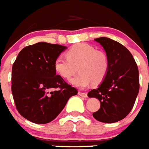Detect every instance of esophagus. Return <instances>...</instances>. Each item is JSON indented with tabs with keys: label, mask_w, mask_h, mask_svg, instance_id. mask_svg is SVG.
<instances>
[{
	"label": "esophagus",
	"mask_w": 149,
	"mask_h": 149,
	"mask_svg": "<svg viewBox=\"0 0 149 149\" xmlns=\"http://www.w3.org/2000/svg\"><path fill=\"white\" fill-rule=\"evenodd\" d=\"M78 95L84 97H86L87 96H88V94L85 93V92H81V91H79V92H78Z\"/></svg>",
	"instance_id": "esophagus-1"
}]
</instances>
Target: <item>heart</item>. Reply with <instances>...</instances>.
Wrapping results in <instances>:
<instances>
[{
  "label": "heart",
  "mask_w": 149,
  "mask_h": 149,
  "mask_svg": "<svg viewBox=\"0 0 149 149\" xmlns=\"http://www.w3.org/2000/svg\"><path fill=\"white\" fill-rule=\"evenodd\" d=\"M71 80L74 86L84 88L91 84H100L104 80L109 68V60L103 52L97 51L94 46L86 43H78L71 46L66 52V58L58 57L54 61V69L58 75Z\"/></svg>",
  "instance_id": "b5f03b06"
}]
</instances>
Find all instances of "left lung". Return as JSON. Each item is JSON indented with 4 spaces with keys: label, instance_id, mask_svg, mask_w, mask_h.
<instances>
[{
    "label": "left lung",
    "instance_id": "left-lung-1",
    "mask_svg": "<svg viewBox=\"0 0 149 149\" xmlns=\"http://www.w3.org/2000/svg\"><path fill=\"white\" fill-rule=\"evenodd\" d=\"M95 40L106 52L109 68L103 82L88 95L101 103L99 110L93 113L95 119L114 123L125 118L134 106L139 91V68L132 54L122 44L103 37Z\"/></svg>",
    "mask_w": 149,
    "mask_h": 149
}]
</instances>
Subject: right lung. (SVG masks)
<instances>
[{
    "instance_id": "right-lung-1",
    "label": "right lung",
    "mask_w": 149,
    "mask_h": 149,
    "mask_svg": "<svg viewBox=\"0 0 149 149\" xmlns=\"http://www.w3.org/2000/svg\"><path fill=\"white\" fill-rule=\"evenodd\" d=\"M67 47L38 42L21 50L13 64L11 91L20 115L36 124L58 116L78 90L56 74L54 61Z\"/></svg>"
}]
</instances>
